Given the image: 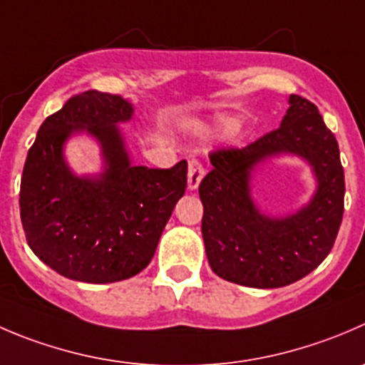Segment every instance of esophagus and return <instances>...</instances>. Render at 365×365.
<instances>
[{"label":"esophagus","instance_id":"esophagus-1","mask_svg":"<svg viewBox=\"0 0 365 365\" xmlns=\"http://www.w3.org/2000/svg\"><path fill=\"white\" fill-rule=\"evenodd\" d=\"M203 176H205V169H203V165H201V162H197L196 158H190L189 160V180H187V182H189V189L196 190Z\"/></svg>","mask_w":365,"mask_h":365}]
</instances>
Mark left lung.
I'll return each mask as SVG.
<instances>
[{
    "label": "left lung",
    "mask_w": 365,
    "mask_h": 365,
    "mask_svg": "<svg viewBox=\"0 0 365 365\" xmlns=\"http://www.w3.org/2000/svg\"><path fill=\"white\" fill-rule=\"evenodd\" d=\"M280 128L244 148L212 151V171L201 180V233L208 264L219 278L255 289L302 280L331 251L344 214V169L339 144L319 110L289 96ZM280 153L305 158L318 180L311 203L287 218L264 216L250 197L254 165Z\"/></svg>",
    "instance_id": "1"
}]
</instances>
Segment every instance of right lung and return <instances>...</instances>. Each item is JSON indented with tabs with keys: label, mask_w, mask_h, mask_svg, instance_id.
Instances as JSON below:
<instances>
[{
	"label": "right lung",
	"mask_w": 365,
	"mask_h": 365,
	"mask_svg": "<svg viewBox=\"0 0 365 365\" xmlns=\"http://www.w3.org/2000/svg\"><path fill=\"white\" fill-rule=\"evenodd\" d=\"M133 107L118 94L85 91L42 123L21 178V222L28 246L62 277L110 284L143 271L153 258L176 201L187 187V162L171 169L132 165L118 123ZM87 131L102 146L106 171L72 175L63 144Z\"/></svg>",
	"instance_id": "right-lung-1"
}]
</instances>
